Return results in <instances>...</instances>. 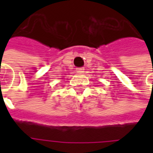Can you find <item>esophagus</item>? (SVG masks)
<instances>
[{"instance_id":"obj_1","label":"esophagus","mask_w":153,"mask_h":153,"mask_svg":"<svg viewBox=\"0 0 153 153\" xmlns=\"http://www.w3.org/2000/svg\"><path fill=\"white\" fill-rule=\"evenodd\" d=\"M83 70H84V68H83V67L76 68V72H78V73H82V72H83Z\"/></svg>"}]
</instances>
